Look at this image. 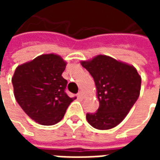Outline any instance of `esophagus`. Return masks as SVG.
Segmentation results:
<instances>
[{"mask_svg": "<svg viewBox=\"0 0 160 160\" xmlns=\"http://www.w3.org/2000/svg\"><path fill=\"white\" fill-rule=\"evenodd\" d=\"M77 97L79 98H84L83 93H82V92H79V93L77 94Z\"/></svg>", "mask_w": 160, "mask_h": 160, "instance_id": "34e87169", "label": "esophagus"}]
</instances>
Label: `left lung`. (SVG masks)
<instances>
[{"instance_id":"8db88e82","label":"left lung","mask_w":160,"mask_h":160,"mask_svg":"<svg viewBox=\"0 0 160 160\" xmlns=\"http://www.w3.org/2000/svg\"><path fill=\"white\" fill-rule=\"evenodd\" d=\"M81 65L93 78L99 101L98 111L87 114V122L101 130L116 127L140 96L141 78L137 70L102 55L88 62H81Z\"/></svg>"}]
</instances>
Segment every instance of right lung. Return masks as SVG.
Here are the masks:
<instances>
[{"mask_svg": "<svg viewBox=\"0 0 160 160\" xmlns=\"http://www.w3.org/2000/svg\"><path fill=\"white\" fill-rule=\"evenodd\" d=\"M65 68L66 62L61 56L48 54L15 69L12 83L16 101L38 123H57L76 98L65 92L68 81L62 76Z\"/></svg>", "mask_w": 160, "mask_h": 160, "instance_id": "right-lung-1", "label": "right lung"}]
</instances>
